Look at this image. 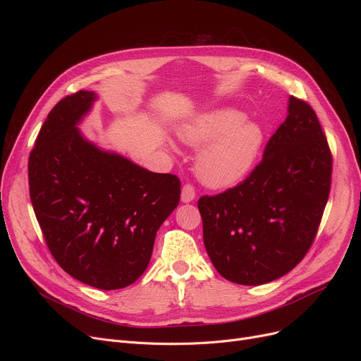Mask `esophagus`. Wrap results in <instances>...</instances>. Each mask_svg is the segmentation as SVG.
I'll use <instances>...</instances> for the list:
<instances>
[{"instance_id":"1","label":"esophagus","mask_w":361,"mask_h":361,"mask_svg":"<svg viewBox=\"0 0 361 361\" xmlns=\"http://www.w3.org/2000/svg\"><path fill=\"white\" fill-rule=\"evenodd\" d=\"M196 197V192H195V187L192 184H184L181 188V202L183 203H188V202H193Z\"/></svg>"}]
</instances>
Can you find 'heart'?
Instances as JSON below:
<instances>
[{"mask_svg":"<svg viewBox=\"0 0 361 361\" xmlns=\"http://www.w3.org/2000/svg\"><path fill=\"white\" fill-rule=\"evenodd\" d=\"M178 136L188 146H204L196 158V174L204 185L214 188L233 187L247 178L264 142L262 127L234 108L202 114L184 124Z\"/></svg>","mask_w":361,"mask_h":361,"instance_id":"obj_1","label":"heart"}]
</instances>
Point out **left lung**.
<instances>
[{
	"label": "left lung",
	"instance_id": "obj_1",
	"mask_svg": "<svg viewBox=\"0 0 361 361\" xmlns=\"http://www.w3.org/2000/svg\"><path fill=\"white\" fill-rule=\"evenodd\" d=\"M331 174V150L316 112L290 97L288 116L252 174L197 202L215 269L240 286H262L294 269L316 237Z\"/></svg>",
	"mask_w": 361,
	"mask_h": 361
}]
</instances>
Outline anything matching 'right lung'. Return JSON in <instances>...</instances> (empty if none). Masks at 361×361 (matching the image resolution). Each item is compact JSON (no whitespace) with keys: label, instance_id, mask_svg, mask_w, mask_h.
<instances>
[{"label":"right lung","instance_id":"add662e5","mask_svg":"<svg viewBox=\"0 0 361 361\" xmlns=\"http://www.w3.org/2000/svg\"><path fill=\"white\" fill-rule=\"evenodd\" d=\"M97 99L79 90L51 109L29 157V192L56 263L90 287L120 290L146 271L181 184L85 139L78 126Z\"/></svg>","mask_w":361,"mask_h":361}]
</instances>
